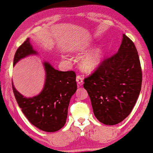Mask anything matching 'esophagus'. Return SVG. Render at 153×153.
Listing matches in <instances>:
<instances>
[{
	"label": "esophagus",
	"instance_id": "obj_1",
	"mask_svg": "<svg viewBox=\"0 0 153 153\" xmlns=\"http://www.w3.org/2000/svg\"><path fill=\"white\" fill-rule=\"evenodd\" d=\"M76 80L77 84H78L79 86H82V84H84V80H83V78L81 76H79V75H77Z\"/></svg>",
	"mask_w": 153,
	"mask_h": 153
}]
</instances>
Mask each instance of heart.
Here are the masks:
<instances>
[{"label": "heart", "mask_w": 153, "mask_h": 153, "mask_svg": "<svg viewBox=\"0 0 153 153\" xmlns=\"http://www.w3.org/2000/svg\"><path fill=\"white\" fill-rule=\"evenodd\" d=\"M91 45L89 43L84 42L79 45L76 50L80 54H85L90 50ZM104 53L102 48H97L86 54L80 62V67L86 72H93L95 71L102 62Z\"/></svg>", "instance_id": "1"}]
</instances>
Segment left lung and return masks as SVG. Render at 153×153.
I'll use <instances>...</instances> for the list:
<instances>
[{"label": "left lung", "mask_w": 153, "mask_h": 153, "mask_svg": "<svg viewBox=\"0 0 153 153\" xmlns=\"http://www.w3.org/2000/svg\"><path fill=\"white\" fill-rule=\"evenodd\" d=\"M142 85L140 59L134 43L126 35L118 52L105 59L84 79L94 114L100 122L114 126L133 110Z\"/></svg>", "instance_id": "1"}]
</instances>
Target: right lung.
Segmentation results:
<instances>
[{
	"mask_svg": "<svg viewBox=\"0 0 153 153\" xmlns=\"http://www.w3.org/2000/svg\"><path fill=\"white\" fill-rule=\"evenodd\" d=\"M27 38L15 54L13 65L30 55H37ZM45 82L38 95L27 98L19 93L12 84L18 105L27 120L37 128L55 132L65 126L70 99L76 91V74L73 71L56 70L48 62H43Z\"/></svg>",
	"mask_w": 153,
	"mask_h": 153,
	"instance_id": "right-lung-1",
	"label": "right lung"
}]
</instances>
